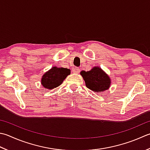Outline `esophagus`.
<instances>
[{"label":"esophagus","instance_id":"esophagus-1","mask_svg":"<svg viewBox=\"0 0 150 150\" xmlns=\"http://www.w3.org/2000/svg\"><path fill=\"white\" fill-rule=\"evenodd\" d=\"M72 71L74 73H79V71H80V69H79V67H74L72 69Z\"/></svg>","mask_w":150,"mask_h":150}]
</instances>
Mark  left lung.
I'll list each match as a JSON object with an SVG mask.
<instances>
[{
    "label": "left lung",
    "instance_id": "obj_1",
    "mask_svg": "<svg viewBox=\"0 0 150 150\" xmlns=\"http://www.w3.org/2000/svg\"><path fill=\"white\" fill-rule=\"evenodd\" d=\"M81 75L85 81L86 86L94 92L107 90L110 86V77L99 67H93L88 71H82Z\"/></svg>",
    "mask_w": 150,
    "mask_h": 150
}]
</instances>
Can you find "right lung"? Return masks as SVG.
<instances>
[{
    "instance_id": "obj_1",
    "label": "right lung",
    "mask_w": 150,
    "mask_h": 150,
    "mask_svg": "<svg viewBox=\"0 0 150 150\" xmlns=\"http://www.w3.org/2000/svg\"><path fill=\"white\" fill-rule=\"evenodd\" d=\"M70 73L71 70L69 69L52 67L51 69L44 73L41 80V83L46 89H54V88L60 86Z\"/></svg>"
}]
</instances>
